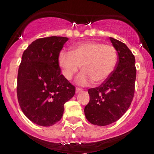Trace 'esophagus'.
Wrapping results in <instances>:
<instances>
[{"label": "esophagus", "mask_w": 154, "mask_h": 154, "mask_svg": "<svg viewBox=\"0 0 154 154\" xmlns=\"http://www.w3.org/2000/svg\"><path fill=\"white\" fill-rule=\"evenodd\" d=\"M83 91V90H82L81 88H76V93H79V92H80V91Z\"/></svg>", "instance_id": "1"}]
</instances>
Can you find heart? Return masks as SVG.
I'll return each instance as SVG.
<instances>
[{
	"instance_id": "1",
	"label": "heart",
	"mask_w": 154,
	"mask_h": 154,
	"mask_svg": "<svg viewBox=\"0 0 154 154\" xmlns=\"http://www.w3.org/2000/svg\"><path fill=\"white\" fill-rule=\"evenodd\" d=\"M57 63L65 78L71 80L82 66L83 73L77 78L80 86L94 82L101 84L112 74L118 63L116 48L111 45L97 41H86L73 46L71 52L61 51Z\"/></svg>"
}]
</instances>
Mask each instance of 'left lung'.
<instances>
[{
	"instance_id": "left-lung-1",
	"label": "left lung",
	"mask_w": 154,
	"mask_h": 154,
	"mask_svg": "<svg viewBox=\"0 0 154 154\" xmlns=\"http://www.w3.org/2000/svg\"><path fill=\"white\" fill-rule=\"evenodd\" d=\"M118 53L114 72L99 87L89 88L90 100L85 106L87 120L97 126L114 123L127 112L135 91L136 69L135 57L125 43L110 37Z\"/></svg>"
}]
</instances>
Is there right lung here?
Returning <instances> with one entry per match:
<instances>
[{
  "mask_svg": "<svg viewBox=\"0 0 154 154\" xmlns=\"http://www.w3.org/2000/svg\"><path fill=\"white\" fill-rule=\"evenodd\" d=\"M67 37L51 36L32 42L23 53L18 68L17 96L26 117L34 124L50 127L62 119L64 104L75 87L61 74L59 53Z\"/></svg>",
  "mask_w": 154,
  "mask_h": 154,
  "instance_id": "add662e5",
  "label": "right lung"
}]
</instances>
